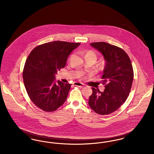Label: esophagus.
<instances>
[{
  "label": "esophagus",
  "mask_w": 154,
  "mask_h": 154,
  "mask_svg": "<svg viewBox=\"0 0 154 154\" xmlns=\"http://www.w3.org/2000/svg\"><path fill=\"white\" fill-rule=\"evenodd\" d=\"M73 84L74 85L77 86V87H84V84H83L81 82H74Z\"/></svg>",
  "instance_id": "esophagus-1"
}]
</instances>
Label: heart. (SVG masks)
<instances>
[{"label":"heart","instance_id":"b5f03b06","mask_svg":"<svg viewBox=\"0 0 154 154\" xmlns=\"http://www.w3.org/2000/svg\"><path fill=\"white\" fill-rule=\"evenodd\" d=\"M87 54H91V55H94V56H95V54L92 51H89L88 52Z\"/></svg>","mask_w":154,"mask_h":154}]
</instances>
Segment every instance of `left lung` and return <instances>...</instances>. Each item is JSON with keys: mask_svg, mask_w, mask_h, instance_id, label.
<instances>
[{"mask_svg": "<svg viewBox=\"0 0 154 154\" xmlns=\"http://www.w3.org/2000/svg\"><path fill=\"white\" fill-rule=\"evenodd\" d=\"M100 52L105 61L102 80L103 92L92 87L88 104L96 113L111 114L126 101L132 88L133 70L129 56L121 48L105 42L91 43Z\"/></svg>", "mask_w": 154, "mask_h": 154, "instance_id": "8db88e82", "label": "left lung"}]
</instances>
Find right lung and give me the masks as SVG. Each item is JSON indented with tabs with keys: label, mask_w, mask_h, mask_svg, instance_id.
Wrapping results in <instances>:
<instances>
[{
	"label": "right lung",
	"mask_w": 154,
	"mask_h": 154,
	"mask_svg": "<svg viewBox=\"0 0 154 154\" xmlns=\"http://www.w3.org/2000/svg\"><path fill=\"white\" fill-rule=\"evenodd\" d=\"M80 45L55 41L37 46L30 53L23 71V82L30 99L40 109L52 112L66 101L72 84L56 82L55 75Z\"/></svg>",
	"instance_id": "add662e5"
}]
</instances>
